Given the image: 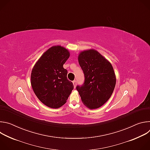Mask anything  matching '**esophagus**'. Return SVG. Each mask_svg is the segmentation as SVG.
<instances>
[{"mask_svg": "<svg viewBox=\"0 0 150 150\" xmlns=\"http://www.w3.org/2000/svg\"><path fill=\"white\" fill-rule=\"evenodd\" d=\"M73 84H74V88H75V87H76V81L75 80H74V81H73Z\"/></svg>", "mask_w": 150, "mask_h": 150, "instance_id": "1", "label": "esophagus"}]
</instances>
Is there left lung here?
Returning <instances> with one entry per match:
<instances>
[{
	"label": "left lung",
	"instance_id": "8db88e82",
	"mask_svg": "<svg viewBox=\"0 0 150 150\" xmlns=\"http://www.w3.org/2000/svg\"><path fill=\"white\" fill-rule=\"evenodd\" d=\"M78 62L85 79L76 88L85 106L90 109H98L110 98L115 89L116 79L113 67L93 49L81 52Z\"/></svg>",
	"mask_w": 150,
	"mask_h": 150
}]
</instances>
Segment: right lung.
<instances>
[{
  "mask_svg": "<svg viewBox=\"0 0 150 150\" xmlns=\"http://www.w3.org/2000/svg\"><path fill=\"white\" fill-rule=\"evenodd\" d=\"M67 49L53 46L45 52L32 70L31 83L37 98L46 105L57 109L65 104L74 89L63 67L69 57Z\"/></svg>",
  "mask_w": 150,
  "mask_h": 150,
  "instance_id": "add662e5",
  "label": "right lung"
}]
</instances>
